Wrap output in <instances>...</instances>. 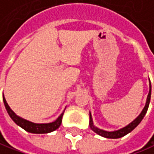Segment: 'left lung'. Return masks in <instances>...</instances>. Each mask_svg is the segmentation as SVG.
Listing matches in <instances>:
<instances>
[{"label": "left lung", "mask_w": 154, "mask_h": 154, "mask_svg": "<svg viewBox=\"0 0 154 154\" xmlns=\"http://www.w3.org/2000/svg\"><path fill=\"white\" fill-rule=\"evenodd\" d=\"M150 99H151V84H150V90H149V93H148V96H147V99H146V105L144 107L143 110L141 111V113L140 114V116L134 120L130 124H128V126H126L125 128L120 129V130L117 131H113V132H108V131L102 130V129H99L96 128L94 125H93V121H92V118H91V115L90 113V127L92 130L94 131L95 133H97V134L101 135V136H103L105 138H109V139H118V138L123 137L124 135L128 134V133H130L131 131H133L138 125L140 124V122L142 121V119L145 116L146 111L148 109V106L150 103Z\"/></svg>", "instance_id": "obj_1"}]
</instances>
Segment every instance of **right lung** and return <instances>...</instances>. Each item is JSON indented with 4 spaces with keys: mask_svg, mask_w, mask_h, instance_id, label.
<instances>
[{
    "mask_svg": "<svg viewBox=\"0 0 154 154\" xmlns=\"http://www.w3.org/2000/svg\"><path fill=\"white\" fill-rule=\"evenodd\" d=\"M3 102L5 108L8 111L9 116L11 119L15 122V123L20 126V128H22L23 129L26 131L29 132V133H32V134H47V133H51L52 131L56 130L59 128V126L61 125L62 122V117L64 114H61V116L57 118V120L51 123H44V124H38V123H33L29 121H26L25 119H22L20 117H19L14 114V112L8 106V104L7 103L6 99L3 96Z\"/></svg>",
    "mask_w": 154,
    "mask_h": 154,
    "instance_id": "right-lung-1",
    "label": "right lung"
}]
</instances>
